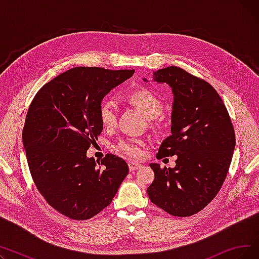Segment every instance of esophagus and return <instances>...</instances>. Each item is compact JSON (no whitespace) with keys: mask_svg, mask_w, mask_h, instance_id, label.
Masks as SVG:
<instances>
[{"mask_svg":"<svg viewBox=\"0 0 259 259\" xmlns=\"http://www.w3.org/2000/svg\"><path fill=\"white\" fill-rule=\"evenodd\" d=\"M128 166H129L130 171L138 170V169H140V168L142 167V165H141V164H139V162H134V161H130L129 164H128Z\"/></svg>","mask_w":259,"mask_h":259,"instance_id":"obj_1","label":"esophagus"}]
</instances>
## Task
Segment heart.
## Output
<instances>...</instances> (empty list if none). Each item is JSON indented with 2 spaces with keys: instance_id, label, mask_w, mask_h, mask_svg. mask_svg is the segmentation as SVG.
<instances>
[{
  "instance_id": "obj_1",
  "label": "heart",
  "mask_w": 259,
  "mask_h": 259,
  "mask_svg": "<svg viewBox=\"0 0 259 259\" xmlns=\"http://www.w3.org/2000/svg\"><path fill=\"white\" fill-rule=\"evenodd\" d=\"M127 100L137 107L147 119L156 118L164 109L161 101L157 95L148 89L134 90L127 95ZM117 106L113 101L105 100L101 103L99 108V116L102 125L105 128H112L117 120ZM142 145L140 140L124 139L118 141L113 149L129 157L137 158L142 155Z\"/></svg>"
}]
</instances>
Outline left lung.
<instances>
[{"instance_id":"1","label":"left lung","mask_w":259,"mask_h":259,"mask_svg":"<svg viewBox=\"0 0 259 259\" xmlns=\"http://www.w3.org/2000/svg\"><path fill=\"white\" fill-rule=\"evenodd\" d=\"M153 81L167 84L173 94L171 135L156 157H178L174 168L150 164L154 181L147 192L167 213L190 216L221 190L235 148L234 129L220 94L207 81L175 66L154 72Z\"/></svg>"}]
</instances>
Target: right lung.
I'll return each mask as SVG.
<instances>
[{"instance_id": "right-lung-1", "label": "right lung", "mask_w": 259, "mask_h": 259, "mask_svg": "<svg viewBox=\"0 0 259 259\" xmlns=\"http://www.w3.org/2000/svg\"><path fill=\"white\" fill-rule=\"evenodd\" d=\"M134 73L75 67L38 90L27 112L23 145L33 182L49 205L85 221L110 205L129 172L113 154L101 161L87 150L103 131V99Z\"/></svg>"}]
</instances>
